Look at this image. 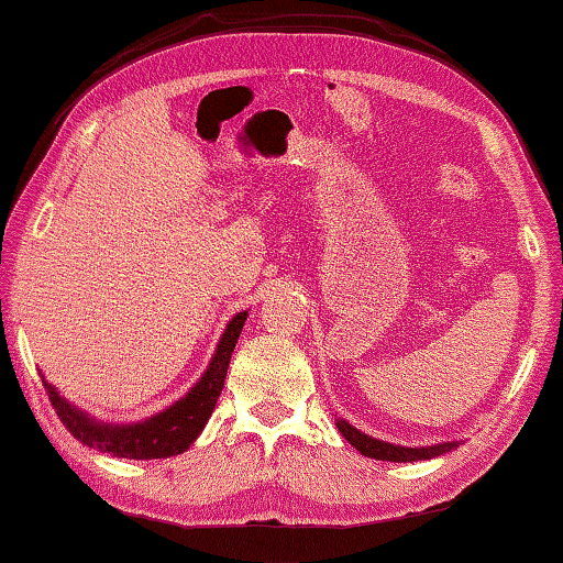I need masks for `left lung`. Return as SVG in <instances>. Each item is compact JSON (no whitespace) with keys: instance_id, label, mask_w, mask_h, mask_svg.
Wrapping results in <instances>:
<instances>
[{"instance_id":"left-lung-1","label":"left lung","mask_w":563,"mask_h":563,"mask_svg":"<svg viewBox=\"0 0 563 563\" xmlns=\"http://www.w3.org/2000/svg\"><path fill=\"white\" fill-rule=\"evenodd\" d=\"M340 434L355 446L360 454L369 456V460H383V462H422L434 460V456L446 454L460 446V442H440V444H427V446H402L393 442L375 440L365 432H360L357 427H352L347 419H335Z\"/></svg>"}]
</instances>
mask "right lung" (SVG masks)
Wrapping results in <instances>:
<instances>
[{
    "instance_id": "obj_1",
    "label": "right lung",
    "mask_w": 563,
    "mask_h": 563,
    "mask_svg": "<svg viewBox=\"0 0 563 563\" xmlns=\"http://www.w3.org/2000/svg\"><path fill=\"white\" fill-rule=\"evenodd\" d=\"M245 320L247 310L238 312V316L228 320L206 373L184 397L176 399L166 409H161L158 415L139 419V422H101V419L91 417L89 412H84V409L62 397L59 389L44 375L42 383L64 427L81 444L93 446V450L103 454L121 456V460H166V456L186 452L198 440V434L203 432L208 417L213 415L218 397H221L228 365H231V355L238 338H241Z\"/></svg>"
}]
</instances>
